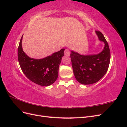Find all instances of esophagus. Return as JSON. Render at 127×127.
I'll return each instance as SVG.
<instances>
[{"label":"esophagus","mask_w":127,"mask_h":127,"mask_svg":"<svg viewBox=\"0 0 127 127\" xmlns=\"http://www.w3.org/2000/svg\"><path fill=\"white\" fill-rule=\"evenodd\" d=\"M64 53V55L66 56H69L70 52L68 49H65Z\"/></svg>","instance_id":"esophagus-1"}]
</instances>
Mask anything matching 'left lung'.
<instances>
[{
    "label": "left lung",
    "mask_w": 127,
    "mask_h": 127,
    "mask_svg": "<svg viewBox=\"0 0 127 127\" xmlns=\"http://www.w3.org/2000/svg\"><path fill=\"white\" fill-rule=\"evenodd\" d=\"M98 39L105 44L104 49L97 55H81L71 51L73 72L77 81L84 85H90L99 81L106 73L110 62L108 43L100 31H95Z\"/></svg>",
    "instance_id": "obj_1"
}]
</instances>
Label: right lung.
<instances>
[{
    "mask_svg": "<svg viewBox=\"0 0 127 127\" xmlns=\"http://www.w3.org/2000/svg\"><path fill=\"white\" fill-rule=\"evenodd\" d=\"M22 36L18 48V59L24 75L31 81L42 86L51 85L58 76L59 66L64 49L53 53L43 59L31 58L23 50Z\"/></svg>",
    "mask_w": 127,
    "mask_h": 127,
    "instance_id": "1",
    "label": "right lung"
}]
</instances>
